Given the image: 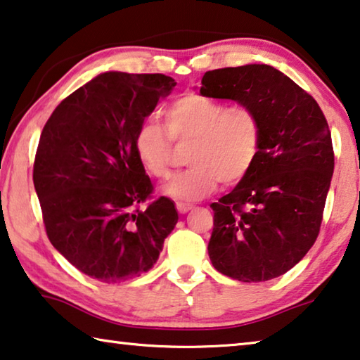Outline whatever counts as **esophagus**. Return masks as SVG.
Returning a JSON list of instances; mask_svg holds the SVG:
<instances>
[{"label": "esophagus", "mask_w": 360, "mask_h": 360, "mask_svg": "<svg viewBox=\"0 0 360 360\" xmlns=\"http://www.w3.org/2000/svg\"><path fill=\"white\" fill-rule=\"evenodd\" d=\"M176 208H178L181 214H186L192 210V205H189V203H176Z\"/></svg>", "instance_id": "1"}]
</instances>
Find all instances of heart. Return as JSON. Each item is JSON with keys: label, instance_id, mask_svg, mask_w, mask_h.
<instances>
[{"label": "heart", "instance_id": "1", "mask_svg": "<svg viewBox=\"0 0 360 360\" xmlns=\"http://www.w3.org/2000/svg\"><path fill=\"white\" fill-rule=\"evenodd\" d=\"M168 131L146 118L134 134L141 167L153 178H165L173 157V141L186 146L189 168L163 186L165 195L178 202L200 200L221 181L240 182L255 167L261 149V123L250 107L232 105L189 93L165 108Z\"/></svg>", "mask_w": 360, "mask_h": 360}]
</instances>
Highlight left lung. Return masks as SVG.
Wrapping results in <instances>:
<instances>
[{"label": "left lung", "mask_w": 360, "mask_h": 360, "mask_svg": "<svg viewBox=\"0 0 360 360\" xmlns=\"http://www.w3.org/2000/svg\"><path fill=\"white\" fill-rule=\"evenodd\" d=\"M200 94L250 107L261 123L255 167L211 205V264L240 282L271 281L319 236L335 167L327 120L312 96L266 64L207 72Z\"/></svg>", "instance_id": "left-lung-1"}]
</instances>
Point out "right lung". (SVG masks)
Listing matches in <instances>:
<instances>
[{"label": "right lung", "mask_w": 360, "mask_h": 360, "mask_svg": "<svg viewBox=\"0 0 360 360\" xmlns=\"http://www.w3.org/2000/svg\"><path fill=\"white\" fill-rule=\"evenodd\" d=\"M176 86L162 73L105 72L56 107L39 138L33 184L53 247L86 276L118 283L152 269L178 222L152 182L134 134Z\"/></svg>", "instance_id": "1"}]
</instances>
